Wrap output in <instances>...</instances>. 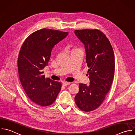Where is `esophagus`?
<instances>
[{
	"mask_svg": "<svg viewBox=\"0 0 135 135\" xmlns=\"http://www.w3.org/2000/svg\"><path fill=\"white\" fill-rule=\"evenodd\" d=\"M70 84V82H64L63 83V86H66V85H69Z\"/></svg>",
	"mask_w": 135,
	"mask_h": 135,
	"instance_id": "obj_1",
	"label": "esophagus"
}]
</instances>
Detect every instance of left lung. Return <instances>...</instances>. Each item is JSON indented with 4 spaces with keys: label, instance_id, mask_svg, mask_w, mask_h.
<instances>
[{
    "label": "left lung",
    "instance_id": "1",
    "mask_svg": "<svg viewBox=\"0 0 135 135\" xmlns=\"http://www.w3.org/2000/svg\"><path fill=\"white\" fill-rule=\"evenodd\" d=\"M74 34L84 44L89 68L90 84H79L74 99L81 110L98 108L109 91L114 75V55L106 36L98 30H75Z\"/></svg>",
    "mask_w": 135,
    "mask_h": 135
}]
</instances>
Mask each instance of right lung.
Returning a JSON list of instances; mask_svg holds the SVG:
<instances>
[{"mask_svg":"<svg viewBox=\"0 0 135 135\" xmlns=\"http://www.w3.org/2000/svg\"><path fill=\"white\" fill-rule=\"evenodd\" d=\"M69 33L43 28L31 34L24 42L18 57L20 79L28 98L36 104H52L62 84L43 75V69L48 65L54 46Z\"/></svg>","mask_w":135,"mask_h":135,"instance_id":"obj_1","label":"right lung"}]
</instances>
